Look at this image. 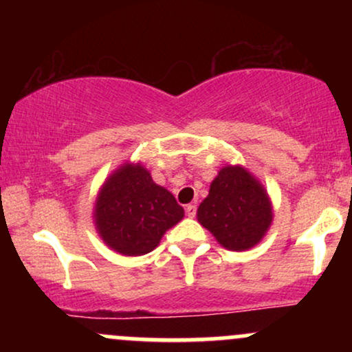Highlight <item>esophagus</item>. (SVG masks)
<instances>
[{"label":"esophagus","instance_id":"esophagus-1","mask_svg":"<svg viewBox=\"0 0 352 352\" xmlns=\"http://www.w3.org/2000/svg\"><path fill=\"white\" fill-rule=\"evenodd\" d=\"M185 212H187V215L190 218H193V217H195V213H197V207H195V205H187V207H185Z\"/></svg>","mask_w":352,"mask_h":352}]
</instances>
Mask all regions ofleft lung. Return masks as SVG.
<instances>
[{
	"label": "left lung",
	"instance_id": "left-lung-1",
	"mask_svg": "<svg viewBox=\"0 0 352 352\" xmlns=\"http://www.w3.org/2000/svg\"><path fill=\"white\" fill-rule=\"evenodd\" d=\"M197 218L223 248L246 252L273 223V204L260 180L243 165H225L210 184Z\"/></svg>",
	"mask_w": 352,
	"mask_h": 352
}]
</instances>
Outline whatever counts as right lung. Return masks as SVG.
Segmentation results:
<instances>
[{
  "mask_svg": "<svg viewBox=\"0 0 352 352\" xmlns=\"http://www.w3.org/2000/svg\"><path fill=\"white\" fill-rule=\"evenodd\" d=\"M184 213L175 197L157 185L142 164L129 160L100 185L92 218L109 248L124 256H140L155 250Z\"/></svg>",
  "mask_w": 352,
  "mask_h": 352,
  "instance_id": "right-lung-1",
  "label": "right lung"
}]
</instances>
